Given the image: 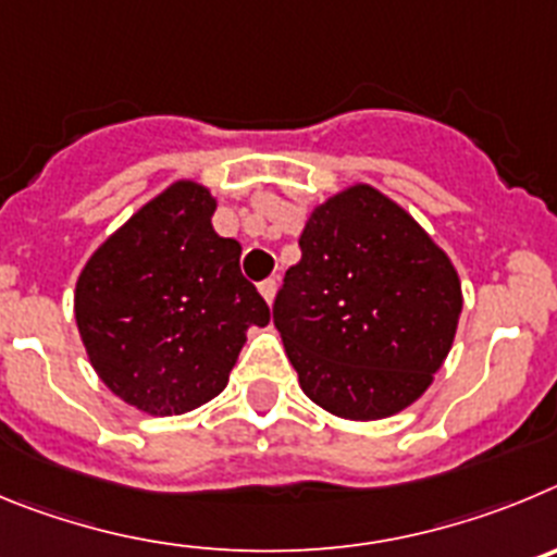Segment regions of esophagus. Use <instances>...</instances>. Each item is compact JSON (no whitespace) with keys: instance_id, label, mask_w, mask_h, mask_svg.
<instances>
[{"instance_id":"esophagus-1","label":"esophagus","mask_w":557,"mask_h":557,"mask_svg":"<svg viewBox=\"0 0 557 557\" xmlns=\"http://www.w3.org/2000/svg\"><path fill=\"white\" fill-rule=\"evenodd\" d=\"M260 294H263V299H267V302L272 305L274 302V294H277V280H274V277L263 280V283H260Z\"/></svg>"}]
</instances>
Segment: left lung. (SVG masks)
Listing matches in <instances>:
<instances>
[{
  "label": "left lung",
  "instance_id": "8db88e82",
  "mask_svg": "<svg viewBox=\"0 0 557 557\" xmlns=\"http://www.w3.org/2000/svg\"><path fill=\"white\" fill-rule=\"evenodd\" d=\"M274 327L299 385L341 419H385L433 383L458 330L453 260L394 199L355 183L315 205Z\"/></svg>",
  "mask_w": 557,
  "mask_h": 557
}]
</instances>
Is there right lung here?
<instances>
[{
  "instance_id": "1",
  "label": "right lung",
  "mask_w": 557,
  "mask_h": 557,
  "mask_svg": "<svg viewBox=\"0 0 557 557\" xmlns=\"http://www.w3.org/2000/svg\"><path fill=\"white\" fill-rule=\"evenodd\" d=\"M216 199L177 180L88 258L74 288L79 338L119 399L180 416L219 397L247 330L269 305L242 274V244L222 238Z\"/></svg>"
}]
</instances>
